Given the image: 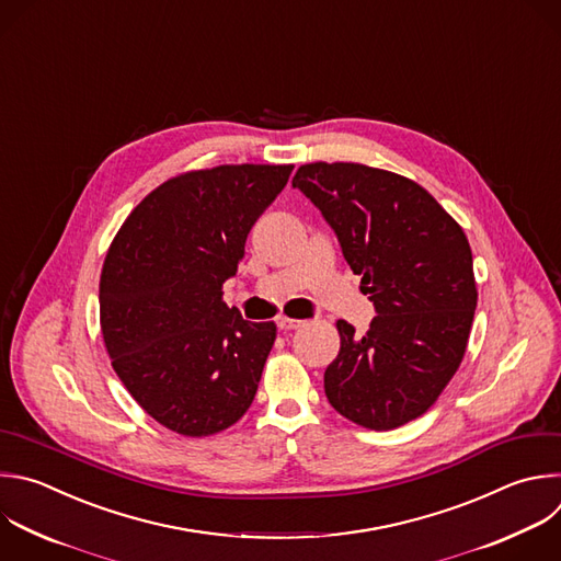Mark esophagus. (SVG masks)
Instances as JSON below:
<instances>
[{
	"label": "esophagus",
	"mask_w": 561,
	"mask_h": 561,
	"mask_svg": "<svg viewBox=\"0 0 561 561\" xmlns=\"http://www.w3.org/2000/svg\"><path fill=\"white\" fill-rule=\"evenodd\" d=\"M301 325H304L301 319H288V317H279V319H277V328H279V330H297V328H301Z\"/></svg>",
	"instance_id": "34e87169"
}]
</instances>
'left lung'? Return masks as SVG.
<instances>
[{
    "label": "left lung",
    "mask_w": 561,
    "mask_h": 561,
    "mask_svg": "<svg viewBox=\"0 0 561 561\" xmlns=\"http://www.w3.org/2000/svg\"><path fill=\"white\" fill-rule=\"evenodd\" d=\"M293 186L321 211L377 310L363 336L336 321L325 397L360 427H401L436 403L465 356L478 304L467 236L421 184L392 171L312 162Z\"/></svg>",
    "instance_id": "left-lung-1"
}]
</instances>
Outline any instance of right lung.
Masks as SVG:
<instances>
[{
    "mask_svg": "<svg viewBox=\"0 0 561 561\" xmlns=\"http://www.w3.org/2000/svg\"><path fill=\"white\" fill-rule=\"evenodd\" d=\"M293 164H222L162 182L125 220L101 273V330L134 401L182 436H211L251 408L273 321L222 301L257 218Z\"/></svg>",
    "mask_w": 561,
    "mask_h": 561,
    "instance_id": "right-lung-1",
    "label": "right lung"
}]
</instances>
